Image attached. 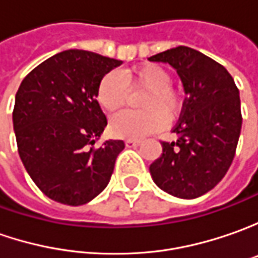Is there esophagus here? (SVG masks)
<instances>
[{
	"instance_id": "1",
	"label": "esophagus",
	"mask_w": 258,
	"mask_h": 258,
	"mask_svg": "<svg viewBox=\"0 0 258 258\" xmlns=\"http://www.w3.org/2000/svg\"><path fill=\"white\" fill-rule=\"evenodd\" d=\"M125 146L128 147V148H133V147L140 146V141L138 140H127L125 141Z\"/></svg>"
}]
</instances>
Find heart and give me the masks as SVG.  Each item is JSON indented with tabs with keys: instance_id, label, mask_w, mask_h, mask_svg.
<instances>
[{
	"instance_id": "1",
	"label": "heart",
	"mask_w": 258,
	"mask_h": 258,
	"mask_svg": "<svg viewBox=\"0 0 258 258\" xmlns=\"http://www.w3.org/2000/svg\"><path fill=\"white\" fill-rule=\"evenodd\" d=\"M127 84L133 90H146L140 98L143 111L121 112L114 117L110 131L114 137L138 140L160 130L167 115L173 117L181 108V97L171 87V76L164 68L154 64L127 70L122 77L108 73L102 77L97 88V101L108 114L120 111L128 97Z\"/></svg>"
}]
</instances>
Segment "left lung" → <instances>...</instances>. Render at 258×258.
<instances>
[{
	"label": "left lung",
	"instance_id": "1",
	"mask_svg": "<svg viewBox=\"0 0 258 258\" xmlns=\"http://www.w3.org/2000/svg\"><path fill=\"white\" fill-rule=\"evenodd\" d=\"M178 73L187 98L163 154L150 165L157 185L178 199H197L214 188L233 163L241 131L240 93L221 64L197 49L175 47L148 58Z\"/></svg>",
	"mask_w": 258,
	"mask_h": 258
}]
</instances>
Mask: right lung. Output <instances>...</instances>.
Wrapping results in <instances>:
<instances>
[{
  "label": "right lung",
  "mask_w": 258,
  "mask_h": 258,
  "mask_svg": "<svg viewBox=\"0 0 258 258\" xmlns=\"http://www.w3.org/2000/svg\"><path fill=\"white\" fill-rule=\"evenodd\" d=\"M122 61L84 49L49 57L23 80L13 112L18 154L47 197L81 206L110 182L124 141L94 144L107 127L97 101L105 74Z\"/></svg>",
  "instance_id": "right-lung-1"
}]
</instances>
